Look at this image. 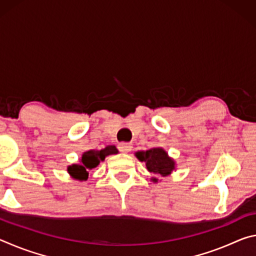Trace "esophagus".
<instances>
[{
	"instance_id": "esophagus-1",
	"label": "esophagus",
	"mask_w": 256,
	"mask_h": 256,
	"mask_svg": "<svg viewBox=\"0 0 256 256\" xmlns=\"http://www.w3.org/2000/svg\"><path fill=\"white\" fill-rule=\"evenodd\" d=\"M118 149H120V151H122V152L128 154L132 150V144H120Z\"/></svg>"
}]
</instances>
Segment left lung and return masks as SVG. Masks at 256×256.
I'll list each match as a JSON object with an SVG mask.
<instances>
[{
    "mask_svg": "<svg viewBox=\"0 0 256 256\" xmlns=\"http://www.w3.org/2000/svg\"><path fill=\"white\" fill-rule=\"evenodd\" d=\"M136 157L141 162L146 164V168L158 177H167L176 170L175 160L168 156V152L162 146L151 148L146 151H136ZM154 183H158L157 177H151Z\"/></svg>",
    "mask_w": 256,
    "mask_h": 256,
    "instance_id": "8db88e82",
    "label": "left lung"
}]
</instances>
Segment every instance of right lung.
Listing matches in <instances>:
<instances>
[{
    "instance_id": "right-lung-1",
    "label": "right lung",
    "mask_w": 256,
    "mask_h": 256,
    "mask_svg": "<svg viewBox=\"0 0 256 256\" xmlns=\"http://www.w3.org/2000/svg\"><path fill=\"white\" fill-rule=\"evenodd\" d=\"M118 154V150L115 146H107L102 150H88L81 154L78 164H72L68 166V172L73 180L84 182L86 180L89 172L96 168L99 164L102 162L107 156Z\"/></svg>"
}]
</instances>
